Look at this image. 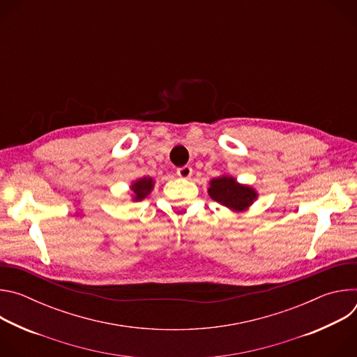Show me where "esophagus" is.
Masks as SVG:
<instances>
[{"mask_svg":"<svg viewBox=\"0 0 357 357\" xmlns=\"http://www.w3.org/2000/svg\"><path fill=\"white\" fill-rule=\"evenodd\" d=\"M176 174H178V176L183 178V179H189L192 176V168L189 165L181 167V168L176 169Z\"/></svg>","mask_w":357,"mask_h":357,"instance_id":"34e87169","label":"esophagus"}]
</instances>
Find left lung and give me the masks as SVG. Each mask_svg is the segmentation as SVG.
Returning a JSON list of instances; mask_svg holds the SVG:
<instances>
[{
	"instance_id": "left-lung-1",
	"label": "left lung",
	"mask_w": 357,
	"mask_h": 357,
	"mask_svg": "<svg viewBox=\"0 0 357 357\" xmlns=\"http://www.w3.org/2000/svg\"><path fill=\"white\" fill-rule=\"evenodd\" d=\"M208 193L213 200L233 212H243L248 209L254 200L259 197L256 189L250 185L238 183L236 178L227 175L213 178L209 182Z\"/></svg>"
}]
</instances>
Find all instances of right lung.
Returning <instances> with one entry per match:
<instances>
[{"instance_id":"right-lung-1","label":"right lung","mask_w":357,"mask_h":357,"mask_svg":"<svg viewBox=\"0 0 357 357\" xmlns=\"http://www.w3.org/2000/svg\"><path fill=\"white\" fill-rule=\"evenodd\" d=\"M154 185H155L154 179L149 176H144V178L137 179L135 182H132L130 186V189L132 190V195H131L132 200L138 202V200L145 199L152 192V189H154Z\"/></svg>"}]
</instances>
